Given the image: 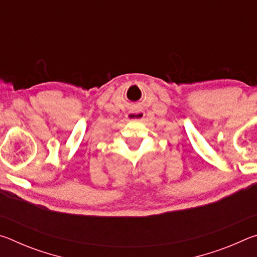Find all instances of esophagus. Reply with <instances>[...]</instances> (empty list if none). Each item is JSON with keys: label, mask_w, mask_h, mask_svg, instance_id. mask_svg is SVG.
I'll return each instance as SVG.
<instances>
[{"label": "esophagus", "mask_w": 257, "mask_h": 257, "mask_svg": "<svg viewBox=\"0 0 257 257\" xmlns=\"http://www.w3.org/2000/svg\"><path fill=\"white\" fill-rule=\"evenodd\" d=\"M145 116V112L142 110V108H132L127 112V118L130 120L137 119V120H142Z\"/></svg>", "instance_id": "1"}]
</instances>
